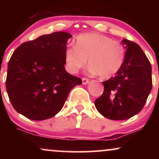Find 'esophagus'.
I'll list each match as a JSON object with an SVG mask.
<instances>
[{
  "label": "esophagus",
  "mask_w": 159,
  "mask_h": 159,
  "mask_svg": "<svg viewBox=\"0 0 159 159\" xmlns=\"http://www.w3.org/2000/svg\"><path fill=\"white\" fill-rule=\"evenodd\" d=\"M82 83H83V84H87L89 83V79L87 78H82Z\"/></svg>",
  "instance_id": "34e87169"
}]
</instances>
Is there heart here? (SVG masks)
<instances>
[{
	"label": "heart",
	"mask_w": 159,
	"mask_h": 159,
	"mask_svg": "<svg viewBox=\"0 0 159 159\" xmlns=\"http://www.w3.org/2000/svg\"><path fill=\"white\" fill-rule=\"evenodd\" d=\"M125 57V48L116 40L97 33L82 34L76 37L75 46L67 48L65 61L71 73L85 67L87 60L92 73L108 78L121 69Z\"/></svg>",
	"instance_id": "heart-1"
}]
</instances>
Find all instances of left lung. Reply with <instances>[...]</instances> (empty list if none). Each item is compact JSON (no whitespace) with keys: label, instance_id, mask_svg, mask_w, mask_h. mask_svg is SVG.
<instances>
[{"label":"left lung","instance_id":"left-lung-1","mask_svg":"<svg viewBox=\"0 0 159 159\" xmlns=\"http://www.w3.org/2000/svg\"><path fill=\"white\" fill-rule=\"evenodd\" d=\"M126 48L121 69L103 81L104 92L95 100L98 112L107 119L123 120L142 110L152 90V66L141 48L123 39Z\"/></svg>","mask_w":159,"mask_h":159}]
</instances>
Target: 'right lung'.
<instances>
[{
	"mask_svg": "<svg viewBox=\"0 0 159 159\" xmlns=\"http://www.w3.org/2000/svg\"><path fill=\"white\" fill-rule=\"evenodd\" d=\"M66 32H54L25 42L8 63L6 88L14 109L33 120L53 117L63 107L73 87L82 84L64 65Z\"/></svg>",
	"mask_w": 159,
	"mask_h": 159,
	"instance_id": "obj_1",
	"label": "right lung"
}]
</instances>
